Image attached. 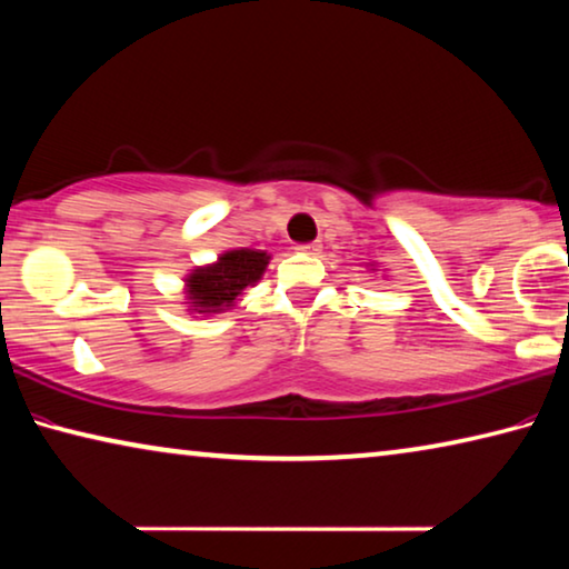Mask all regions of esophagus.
<instances>
[{
  "label": "esophagus",
  "mask_w": 569,
  "mask_h": 569,
  "mask_svg": "<svg viewBox=\"0 0 569 569\" xmlns=\"http://www.w3.org/2000/svg\"><path fill=\"white\" fill-rule=\"evenodd\" d=\"M301 252H309V256H317V252L321 250V242H303V246H299Z\"/></svg>",
  "instance_id": "esophagus-1"
}]
</instances>
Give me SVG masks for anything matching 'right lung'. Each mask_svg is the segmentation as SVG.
Returning <instances> with one entry per match:
<instances>
[{
  "instance_id": "1",
  "label": "right lung",
  "mask_w": 569,
  "mask_h": 569,
  "mask_svg": "<svg viewBox=\"0 0 569 569\" xmlns=\"http://www.w3.org/2000/svg\"><path fill=\"white\" fill-rule=\"evenodd\" d=\"M268 266V256L263 250H230L220 256L218 263L197 268L192 276L187 278L189 301H192L194 311L200 313H218L224 306L236 303L242 288L252 286L263 276Z\"/></svg>"
}]
</instances>
